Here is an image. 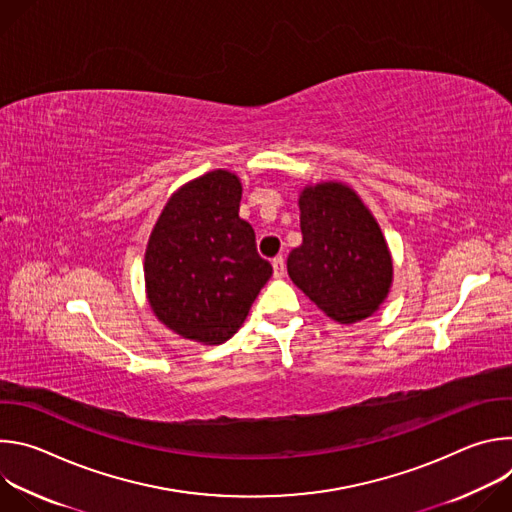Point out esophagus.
<instances>
[{"mask_svg":"<svg viewBox=\"0 0 512 512\" xmlns=\"http://www.w3.org/2000/svg\"><path fill=\"white\" fill-rule=\"evenodd\" d=\"M271 265H273V275L275 277H283V273H285V259L281 255H277V257H273Z\"/></svg>","mask_w":512,"mask_h":512,"instance_id":"34e87169","label":"esophagus"}]
</instances>
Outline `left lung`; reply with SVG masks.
<instances>
[{
    "label": "left lung",
    "instance_id": "8db88e82",
    "mask_svg": "<svg viewBox=\"0 0 512 512\" xmlns=\"http://www.w3.org/2000/svg\"><path fill=\"white\" fill-rule=\"evenodd\" d=\"M302 245L287 273L330 318L352 324L387 298L393 263L383 233L354 190L338 182L308 186L300 196Z\"/></svg>",
    "mask_w": 512,
    "mask_h": 512
}]
</instances>
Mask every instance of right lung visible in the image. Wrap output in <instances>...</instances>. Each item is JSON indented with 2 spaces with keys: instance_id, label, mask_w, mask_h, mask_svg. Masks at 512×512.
Returning <instances> with one entry per match:
<instances>
[{
  "instance_id": "obj_1",
  "label": "right lung",
  "mask_w": 512,
  "mask_h": 512,
  "mask_svg": "<svg viewBox=\"0 0 512 512\" xmlns=\"http://www.w3.org/2000/svg\"><path fill=\"white\" fill-rule=\"evenodd\" d=\"M241 182L227 170L182 186L145 249L148 300L170 330L206 344L229 340L273 273L239 216Z\"/></svg>"
}]
</instances>
